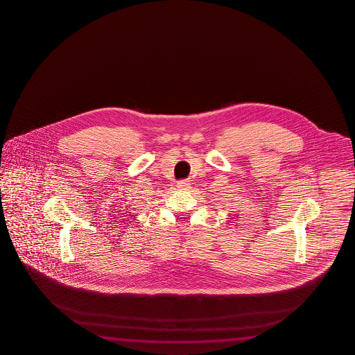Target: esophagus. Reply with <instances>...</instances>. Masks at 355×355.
I'll return each mask as SVG.
<instances>
[{
	"label": "esophagus",
	"instance_id": "esophagus-1",
	"mask_svg": "<svg viewBox=\"0 0 355 355\" xmlns=\"http://www.w3.org/2000/svg\"><path fill=\"white\" fill-rule=\"evenodd\" d=\"M190 187V180H180L178 181V184H176V189H179V190H187Z\"/></svg>",
	"mask_w": 355,
	"mask_h": 355
}]
</instances>
